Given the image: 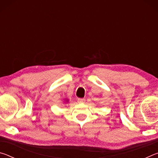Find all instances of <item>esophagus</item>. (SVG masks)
Returning a JSON list of instances; mask_svg holds the SVG:
<instances>
[{
    "mask_svg": "<svg viewBox=\"0 0 158 158\" xmlns=\"http://www.w3.org/2000/svg\"><path fill=\"white\" fill-rule=\"evenodd\" d=\"M77 101H78L79 103H84L85 100V99H83V98H78V99H77Z\"/></svg>",
    "mask_w": 158,
    "mask_h": 158,
    "instance_id": "obj_1",
    "label": "esophagus"
}]
</instances>
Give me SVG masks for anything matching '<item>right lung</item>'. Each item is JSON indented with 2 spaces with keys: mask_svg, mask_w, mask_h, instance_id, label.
<instances>
[{
  "mask_svg": "<svg viewBox=\"0 0 158 158\" xmlns=\"http://www.w3.org/2000/svg\"><path fill=\"white\" fill-rule=\"evenodd\" d=\"M67 101H68V100H67Z\"/></svg>",
  "mask_w": 158,
  "mask_h": 158,
  "instance_id": "right-lung-1",
  "label": "right lung"
}]
</instances>
